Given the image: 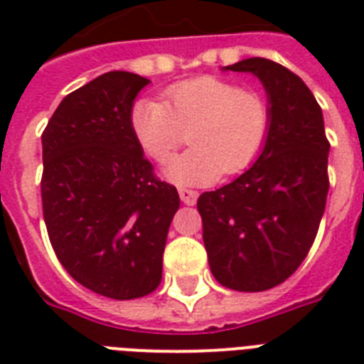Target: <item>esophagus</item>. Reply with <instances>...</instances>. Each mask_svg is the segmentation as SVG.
Wrapping results in <instances>:
<instances>
[{"instance_id":"obj_1","label":"esophagus","mask_w":364,"mask_h":364,"mask_svg":"<svg viewBox=\"0 0 364 364\" xmlns=\"http://www.w3.org/2000/svg\"><path fill=\"white\" fill-rule=\"evenodd\" d=\"M179 198H181L183 204L194 205L196 200H198V193L196 191H191V188H179Z\"/></svg>"}]
</instances>
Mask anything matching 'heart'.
I'll use <instances>...</instances> for the list:
<instances>
[{
  "instance_id": "1",
  "label": "heart",
  "mask_w": 364,
  "mask_h": 364,
  "mask_svg": "<svg viewBox=\"0 0 364 364\" xmlns=\"http://www.w3.org/2000/svg\"><path fill=\"white\" fill-rule=\"evenodd\" d=\"M166 102L141 98L132 105V132L143 153L166 162L191 130L193 149L166 168L177 185H210L247 168L264 145L270 113L259 94L217 77H196L171 85Z\"/></svg>"
}]
</instances>
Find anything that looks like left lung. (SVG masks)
<instances>
[{
  "instance_id": "obj_1",
  "label": "left lung",
  "mask_w": 364,
  "mask_h": 364,
  "mask_svg": "<svg viewBox=\"0 0 364 364\" xmlns=\"http://www.w3.org/2000/svg\"><path fill=\"white\" fill-rule=\"evenodd\" d=\"M225 70L259 77L270 126L259 159L225 187L200 194L211 274L234 291L259 293L293 274L316 240L328 193V139L311 90L266 58Z\"/></svg>"
}]
</instances>
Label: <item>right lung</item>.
Wrapping results in <instances>:
<instances>
[{
    "mask_svg": "<svg viewBox=\"0 0 364 364\" xmlns=\"http://www.w3.org/2000/svg\"><path fill=\"white\" fill-rule=\"evenodd\" d=\"M149 79L109 71L68 94L43 132V217L75 282L115 300L162 279L173 185L160 181L134 137L130 111Z\"/></svg>",
    "mask_w": 364,
    "mask_h": 364,
    "instance_id": "right-lung-1",
    "label": "right lung"
}]
</instances>
